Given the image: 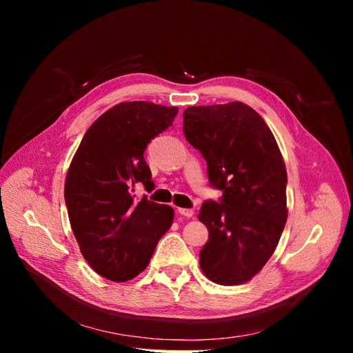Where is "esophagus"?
I'll list each match as a JSON object with an SVG mask.
<instances>
[{
	"label": "esophagus",
	"mask_w": 353,
	"mask_h": 353,
	"mask_svg": "<svg viewBox=\"0 0 353 353\" xmlns=\"http://www.w3.org/2000/svg\"><path fill=\"white\" fill-rule=\"evenodd\" d=\"M179 215H183L185 218H193L194 216V210L193 209H178Z\"/></svg>",
	"instance_id": "1"
}]
</instances>
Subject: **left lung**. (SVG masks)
<instances>
[{"label":"left lung","instance_id":"left-lung-1","mask_svg":"<svg viewBox=\"0 0 353 353\" xmlns=\"http://www.w3.org/2000/svg\"><path fill=\"white\" fill-rule=\"evenodd\" d=\"M183 131L205 157L210 185L222 190L199 213L209 231L200 268L216 284H243L268 262L287 221L279 144L259 113L240 101L185 109Z\"/></svg>","mask_w":353,"mask_h":353}]
</instances>
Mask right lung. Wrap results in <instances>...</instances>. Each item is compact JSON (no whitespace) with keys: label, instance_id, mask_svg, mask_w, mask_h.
I'll return each mask as SVG.
<instances>
[{"label":"right lung","instance_id":"1","mask_svg":"<svg viewBox=\"0 0 353 353\" xmlns=\"http://www.w3.org/2000/svg\"><path fill=\"white\" fill-rule=\"evenodd\" d=\"M178 113L148 101L121 103L103 113L74 153L65 183L70 227L91 268L123 283L143 272L160 237L174 222V209L135 199V185L152 191L147 144Z\"/></svg>","mask_w":353,"mask_h":353}]
</instances>
